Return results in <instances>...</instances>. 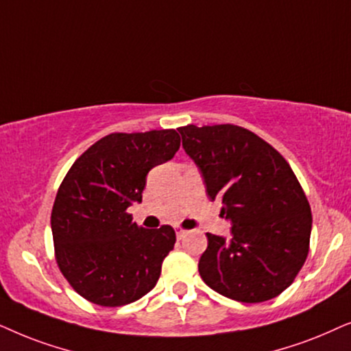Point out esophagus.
Here are the masks:
<instances>
[{
    "mask_svg": "<svg viewBox=\"0 0 351 351\" xmlns=\"http://www.w3.org/2000/svg\"><path fill=\"white\" fill-rule=\"evenodd\" d=\"M175 232H176V237H178V239H183V237L188 234V231L183 230V228H180V226L175 228Z\"/></svg>",
    "mask_w": 351,
    "mask_h": 351,
    "instance_id": "34e87169",
    "label": "esophagus"
}]
</instances>
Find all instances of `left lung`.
<instances>
[{
	"label": "left lung",
	"mask_w": 351,
	"mask_h": 351,
	"mask_svg": "<svg viewBox=\"0 0 351 351\" xmlns=\"http://www.w3.org/2000/svg\"><path fill=\"white\" fill-rule=\"evenodd\" d=\"M183 147L202 171L207 194L231 219V239L207 232L199 273L215 292L242 303L278 297L310 250L311 208L286 158L237 125H186Z\"/></svg>",
	"instance_id": "8db88e82"
}]
</instances>
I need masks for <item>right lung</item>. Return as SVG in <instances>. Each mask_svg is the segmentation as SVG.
Here are the masks:
<instances>
[{
	"label": "right lung",
	"instance_id": "1",
	"mask_svg": "<svg viewBox=\"0 0 351 351\" xmlns=\"http://www.w3.org/2000/svg\"><path fill=\"white\" fill-rule=\"evenodd\" d=\"M175 130L110 133L82 154L60 183L51 230L60 273L77 293L121 306L151 292L176 242L171 226L146 230L127 208L141 202L151 168L180 149Z\"/></svg>",
	"mask_w": 351,
	"mask_h": 351
}]
</instances>
